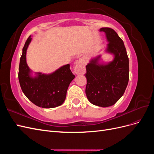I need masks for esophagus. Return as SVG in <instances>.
I'll list each match as a JSON object with an SVG mask.
<instances>
[{
    "instance_id": "34e87169",
    "label": "esophagus",
    "mask_w": 154,
    "mask_h": 154,
    "mask_svg": "<svg viewBox=\"0 0 154 154\" xmlns=\"http://www.w3.org/2000/svg\"><path fill=\"white\" fill-rule=\"evenodd\" d=\"M74 72L76 74H84L85 72V62L81 58L78 60L74 67Z\"/></svg>"
}]
</instances>
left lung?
<instances>
[{
    "label": "left lung",
    "mask_w": 154,
    "mask_h": 154,
    "mask_svg": "<svg viewBox=\"0 0 154 154\" xmlns=\"http://www.w3.org/2000/svg\"><path fill=\"white\" fill-rule=\"evenodd\" d=\"M106 38V53L113 55L109 62H100L101 55L92 58L86 66L85 93L93 105L107 107L123 95L129 80V60L123 41L114 29L102 27Z\"/></svg>",
    "instance_id": "1"
}]
</instances>
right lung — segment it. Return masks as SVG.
<instances>
[{"label": "right lung", "instance_id": "right-lung-1", "mask_svg": "<svg viewBox=\"0 0 154 154\" xmlns=\"http://www.w3.org/2000/svg\"><path fill=\"white\" fill-rule=\"evenodd\" d=\"M32 40L27 39L20 59L18 80L22 92L32 103L42 108L51 109L61 105L66 100L67 88L75 76L70 65L60 67L52 73L35 72L26 62L27 49Z\"/></svg>", "mask_w": 154, "mask_h": 154}]
</instances>
